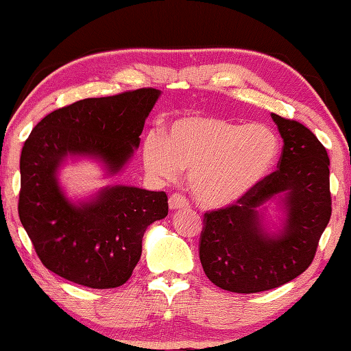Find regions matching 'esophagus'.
I'll return each instance as SVG.
<instances>
[{
	"label": "esophagus",
	"mask_w": 351,
	"mask_h": 351,
	"mask_svg": "<svg viewBox=\"0 0 351 351\" xmlns=\"http://www.w3.org/2000/svg\"><path fill=\"white\" fill-rule=\"evenodd\" d=\"M169 208L172 211L177 210H188L189 208V202L186 197H183L180 194H172L169 197Z\"/></svg>",
	"instance_id": "esophagus-1"
}]
</instances>
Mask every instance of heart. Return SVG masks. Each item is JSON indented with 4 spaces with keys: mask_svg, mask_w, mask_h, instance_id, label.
I'll return each instance as SVG.
<instances>
[{
    "mask_svg": "<svg viewBox=\"0 0 351 351\" xmlns=\"http://www.w3.org/2000/svg\"><path fill=\"white\" fill-rule=\"evenodd\" d=\"M279 156V140L262 125H239L216 115H183L166 132L143 141L146 169L162 179L189 172V188L206 206L236 204L263 182Z\"/></svg>",
    "mask_w": 351,
    "mask_h": 351,
    "instance_id": "b5f03b06",
    "label": "heart"
}]
</instances>
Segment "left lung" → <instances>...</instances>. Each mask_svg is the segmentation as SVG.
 Returning <instances> with one entry per match:
<instances>
[{
    "label": "left lung",
    "instance_id": "left-lung-1",
    "mask_svg": "<svg viewBox=\"0 0 351 351\" xmlns=\"http://www.w3.org/2000/svg\"><path fill=\"white\" fill-rule=\"evenodd\" d=\"M284 138L278 169L234 205L208 211L200 234V262L214 285L259 293L298 278L315 259L331 216L330 158L308 128L271 114ZM285 194L286 220L268 233L260 206Z\"/></svg>",
    "mask_w": 351,
    "mask_h": 351
}]
</instances>
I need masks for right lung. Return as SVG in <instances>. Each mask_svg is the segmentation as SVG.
I'll return each instance as SVG.
<instances>
[{
    "label": "right lung",
    "instance_id": "right-lung-1",
    "mask_svg": "<svg viewBox=\"0 0 351 351\" xmlns=\"http://www.w3.org/2000/svg\"><path fill=\"white\" fill-rule=\"evenodd\" d=\"M158 97V89L143 88L84 98L47 114L24 141L18 214L52 273L98 290L120 287L132 276L146 228L168 216V195L115 185L73 204L57 174L67 156L98 158L108 174L120 172Z\"/></svg>",
    "mask_w": 351,
    "mask_h": 351
}]
</instances>
